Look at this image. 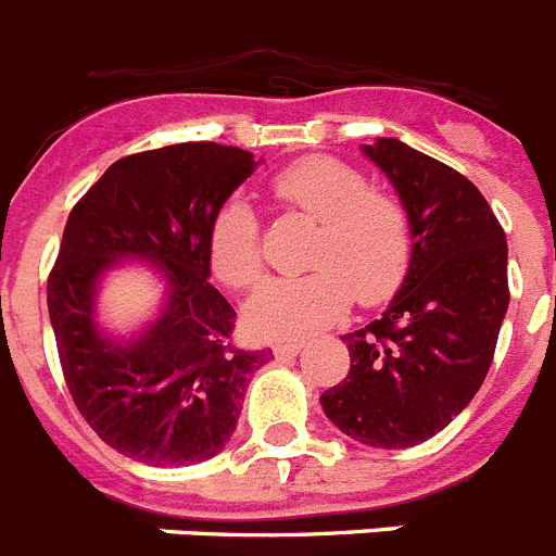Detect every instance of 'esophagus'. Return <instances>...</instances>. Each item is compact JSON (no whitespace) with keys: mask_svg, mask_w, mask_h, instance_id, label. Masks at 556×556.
<instances>
[{"mask_svg":"<svg viewBox=\"0 0 556 556\" xmlns=\"http://www.w3.org/2000/svg\"><path fill=\"white\" fill-rule=\"evenodd\" d=\"M301 348H303L301 339H292V342H278V345H275V356H278V358L294 356V353L301 351Z\"/></svg>","mask_w":556,"mask_h":556,"instance_id":"esophagus-1","label":"esophagus"}]
</instances>
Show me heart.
Wrapping results in <instances>:
<instances>
[{"mask_svg":"<svg viewBox=\"0 0 556 556\" xmlns=\"http://www.w3.org/2000/svg\"><path fill=\"white\" fill-rule=\"evenodd\" d=\"M273 194L301 211L320 230L314 236L301 278H278L248 303L250 331L262 337H298L328 326L345 312L351 294L376 306L395 294L412 258V233L404 205L370 189L353 166L328 155H308L283 166L273 178ZM211 267L230 289L262 281V223L248 200L230 198L208 228Z\"/></svg>","mask_w":556,"mask_h":556,"instance_id":"obj_1","label":"heart"}]
</instances>
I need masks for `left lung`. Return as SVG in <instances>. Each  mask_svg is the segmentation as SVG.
<instances>
[{
    "label": "left lung",
    "mask_w": 556,
    "mask_h": 556,
    "mask_svg": "<svg viewBox=\"0 0 556 556\" xmlns=\"http://www.w3.org/2000/svg\"><path fill=\"white\" fill-rule=\"evenodd\" d=\"M404 203V287L370 326L342 337L351 370L320 395L342 434L372 448L426 443L473 401L509 306L507 236L481 191L397 139L365 144Z\"/></svg>",
    "instance_id": "8db88e82"
}]
</instances>
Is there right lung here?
<instances>
[{
  "instance_id": "add662e5",
  "label": "right lung",
  "mask_w": 556,
  "mask_h": 556,
  "mask_svg": "<svg viewBox=\"0 0 556 556\" xmlns=\"http://www.w3.org/2000/svg\"><path fill=\"white\" fill-rule=\"evenodd\" d=\"M248 150L186 141L125 155L77 200L63 228L47 306L63 378L102 443L155 468L217 456L242 412L250 372L273 351L233 345L236 312L211 287L208 228L253 175ZM122 257L167 278V306L139 338L93 323L99 275Z\"/></svg>"
}]
</instances>
